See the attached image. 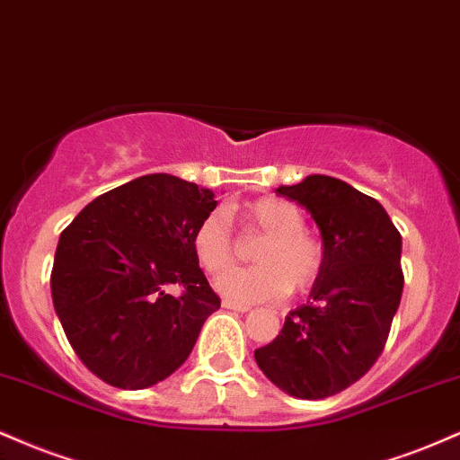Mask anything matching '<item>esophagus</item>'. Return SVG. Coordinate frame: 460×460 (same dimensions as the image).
<instances>
[{
	"mask_svg": "<svg viewBox=\"0 0 460 460\" xmlns=\"http://www.w3.org/2000/svg\"><path fill=\"white\" fill-rule=\"evenodd\" d=\"M224 307L226 310H234V312H250V305L236 304V301H232V299H224Z\"/></svg>",
	"mask_w": 460,
	"mask_h": 460,
	"instance_id": "34e87169",
	"label": "esophagus"
}]
</instances>
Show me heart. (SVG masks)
<instances>
[{
  "mask_svg": "<svg viewBox=\"0 0 460 460\" xmlns=\"http://www.w3.org/2000/svg\"><path fill=\"white\" fill-rule=\"evenodd\" d=\"M245 226L267 241L253 252L258 267L230 269L217 278L221 295L241 304H262L290 293H305L325 269V247L305 232V217L282 198H261L243 208ZM191 247L199 267L221 273L236 258V243L226 210H210L196 226Z\"/></svg>",
  "mask_w": 460,
  "mask_h": 460,
  "instance_id": "obj_1",
  "label": "heart"
}]
</instances>
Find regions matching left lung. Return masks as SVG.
Instances as JSON below:
<instances>
[{
  "label": "left lung",
  "instance_id": "8db88e82",
  "mask_svg": "<svg viewBox=\"0 0 460 460\" xmlns=\"http://www.w3.org/2000/svg\"><path fill=\"white\" fill-rule=\"evenodd\" d=\"M275 193L314 217L325 269L307 304L253 358L279 390L321 401L359 381L383 353L402 296V239L375 198L333 176L312 174Z\"/></svg>",
  "mask_w": 460,
  "mask_h": 460
}]
</instances>
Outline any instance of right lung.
Returning <instances> with one entry per match:
<instances>
[{"mask_svg":"<svg viewBox=\"0 0 460 460\" xmlns=\"http://www.w3.org/2000/svg\"><path fill=\"white\" fill-rule=\"evenodd\" d=\"M217 199L210 189L148 174L102 193L59 234L51 271L56 314L85 368L144 390L181 368L221 301L191 236ZM178 283L181 297L164 293Z\"/></svg>","mask_w":460,"mask_h":460,"instance_id":"right-lung-1","label":"right lung"}]
</instances>
